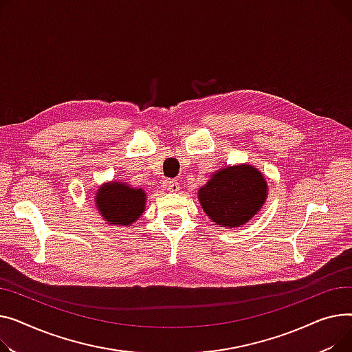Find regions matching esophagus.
<instances>
[{"mask_svg": "<svg viewBox=\"0 0 352 352\" xmlns=\"http://www.w3.org/2000/svg\"><path fill=\"white\" fill-rule=\"evenodd\" d=\"M164 186H166V189L172 193H176L180 190V186H179V182L177 180H166V183H164Z\"/></svg>", "mask_w": 352, "mask_h": 352, "instance_id": "1", "label": "esophagus"}]
</instances>
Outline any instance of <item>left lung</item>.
I'll return each mask as SVG.
<instances>
[{
    "mask_svg": "<svg viewBox=\"0 0 352 352\" xmlns=\"http://www.w3.org/2000/svg\"><path fill=\"white\" fill-rule=\"evenodd\" d=\"M267 182L252 164L214 172L199 190L204 213L220 227H240L258 213L267 199Z\"/></svg>",
    "mask_w": 352,
    "mask_h": 352,
    "instance_id": "obj_1",
    "label": "left lung"
}]
</instances>
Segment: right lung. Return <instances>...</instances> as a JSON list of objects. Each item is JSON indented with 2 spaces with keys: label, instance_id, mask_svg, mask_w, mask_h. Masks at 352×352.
I'll use <instances>...</instances> for the list:
<instances>
[{
  "label": "right lung",
  "instance_id": "obj_1",
  "mask_svg": "<svg viewBox=\"0 0 352 352\" xmlns=\"http://www.w3.org/2000/svg\"><path fill=\"white\" fill-rule=\"evenodd\" d=\"M146 193L126 183L109 182L102 184L95 195V206L103 220L115 226H131L144 212Z\"/></svg>",
  "mask_w": 352,
  "mask_h": 352
}]
</instances>
